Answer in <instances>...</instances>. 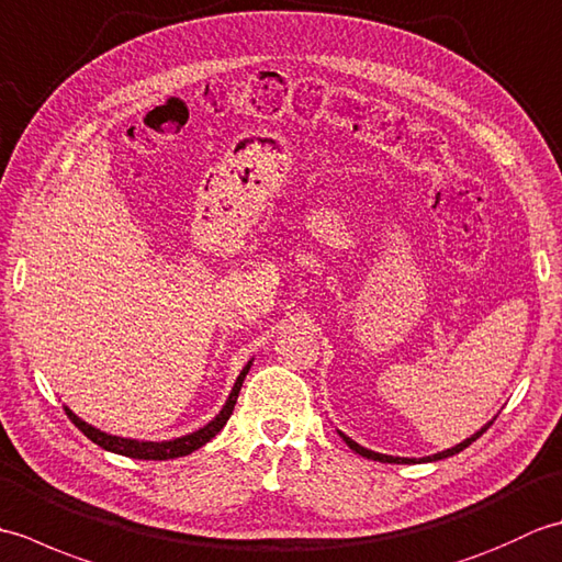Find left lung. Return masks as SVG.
Segmentation results:
<instances>
[{
	"instance_id": "1",
	"label": "left lung",
	"mask_w": 562,
	"mask_h": 562,
	"mask_svg": "<svg viewBox=\"0 0 562 562\" xmlns=\"http://www.w3.org/2000/svg\"><path fill=\"white\" fill-rule=\"evenodd\" d=\"M493 420H495V417H493ZM493 420L491 423H487V425H483L481 429H479V432H475V435H471L469 439H463L461 441V445H457V447H451V449H445V451H437V453H432V457H423V459H403V457H389V453H379V451H372V449H364V447H360V445H357V441L355 439H350L348 435H342L340 432V429H338V435L342 437V441H345V445H348L355 453H360V457H367V459H372V461H381V463H427V461H439V459H449V457H453V453H459V451H463L465 447H469V445H473V441L475 439H479L483 432H485V429L487 427H491L493 425Z\"/></svg>"
}]
</instances>
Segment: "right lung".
Here are the masks:
<instances>
[{
	"label": "right lung",
	"instance_id": "1",
	"mask_svg": "<svg viewBox=\"0 0 562 562\" xmlns=\"http://www.w3.org/2000/svg\"><path fill=\"white\" fill-rule=\"evenodd\" d=\"M250 364H254V360H250L244 369L241 374H238L236 384L229 393V398H226V403L222 405V411L212 417V420L205 425L195 429V432L190 435H183V437H176V439H166V441H145V439H130V437H115V435H109L103 432V429L93 427L89 423H83L79 415L71 413L67 405L65 411L69 415V420L75 423L83 435H87L93 445H99L101 449L105 451H113V453H121V457H130V459H145V461H166V459H178V457H188V453H193L195 449H200L202 445H207V441L220 432V429L226 425V420L232 417V411L236 405V398H238V391H241V384L244 379L248 374Z\"/></svg>",
	"mask_w": 562,
	"mask_h": 562
}]
</instances>
